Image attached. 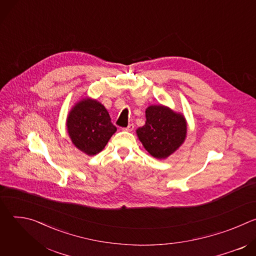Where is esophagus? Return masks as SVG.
<instances>
[{
    "mask_svg": "<svg viewBox=\"0 0 256 256\" xmlns=\"http://www.w3.org/2000/svg\"><path fill=\"white\" fill-rule=\"evenodd\" d=\"M134 124H130L126 126V128H124V130H126V132H132V130H134Z\"/></svg>",
    "mask_w": 256,
    "mask_h": 256,
    "instance_id": "obj_1",
    "label": "esophagus"
}]
</instances>
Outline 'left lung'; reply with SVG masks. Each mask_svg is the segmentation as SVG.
Returning a JSON list of instances; mask_svg holds the SVG:
<instances>
[{"mask_svg": "<svg viewBox=\"0 0 256 256\" xmlns=\"http://www.w3.org/2000/svg\"><path fill=\"white\" fill-rule=\"evenodd\" d=\"M188 124L184 114L164 105L146 109V124L136 130L144 148L154 158L166 159L184 144Z\"/></svg>", "mask_w": 256, "mask_h": 256, "instance_id": "1", "label": "left lung"}]
</instances>
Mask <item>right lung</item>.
Instances as JSON below:
<instances>
[{
    "mask_svg": "<svg viewBox=\"0 0 256 256\" xmlns=\"http://www.w3.org/2000/svg\"><path fill=\"white\" fill-rule=\"evenodd\" d=\"M72 142L83 153L94 156L101 152L116 132L106 108L97 100L83 98L77 102L66 118Z\"/></svg>",
    "mask_w": 256,
    "mask_h": 256,
    "instance_id": "add662e5",
    "label": "right lung"
}]
</instances>
